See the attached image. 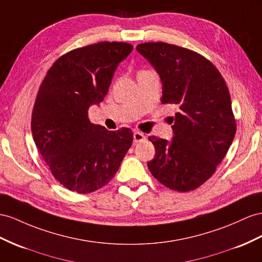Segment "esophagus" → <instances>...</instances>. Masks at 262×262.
<instances>
[{"instance_id":"obj_1","label":"esophagus","mask_w":262,"mask_h":262,"mask_svg":"<svg viewBox=\"0 0 262 262\" xmlns=\"http://www.w3.org/2000/svg\"><path fill=\"white\" fill-rule=\"evenodd\" d=\"M145 139H146V136L144 135L143 133H140V132H138V130L134 132V142H135V143L144 142Z\"/></svg>"}]
</instances>
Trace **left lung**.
I'll list each match as a JSON object with an SVG mask.
<instances>
[{
	"label": "left lung",
	"instance_id": "obj_1",
	"mask_svg": "<svg viewBox=\"0 0 262 262\" xmlns=\"http://www.w3.org/2000/svg\"><path fill=\"white\" fill-rule=\"evenodd\" d=\"M136 50L159 74L162 103L179 107L170 142L149 137L155 157L147 166L172 190L196 189L212 176L236 134L225 79L210 61L180 46L154 42L139 44Z\"/></svg>",
	"mask_w": 262,
	"mask_h": 262
}]
</instances>
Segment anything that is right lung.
<instances>
[{"mask_svg": "<svg viewBox=\"0 0 262 262\" xmlns=\"http://www.w3.org/2000/svg\"><path fill=\"white\" fill-rule=\"evenodd\" d=\"M133 45L100 42L59 57L39 86L32 135L53 176L65 188L93 192L108 184L130 148L133 132L92 124L89 108L103 102L118 64Z\"/></svg>", "mask_w": 262, "mask_h": 262, "instance_id": "add662e5", "label": "right lung"}]
</instances>
